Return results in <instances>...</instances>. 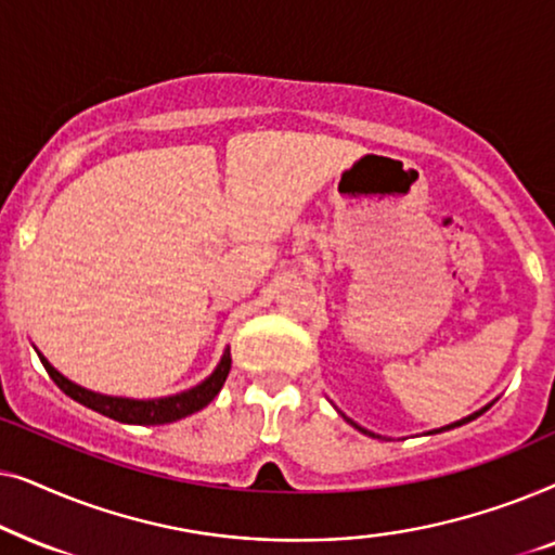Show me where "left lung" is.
I'll list each match as a JSON object with an SVG mask.
<instances>
[{
	"label": "left lung",
	"mask_w": 555,
	"mask_h": 555,
	"mask_svg": "<svg viewBox=\"0 0 555 555\" xmlns=\"http://www.w3.org/2000/svg\"><path fill=\"white\" fill-rule=\"evenodd\" d=\"M482 412H488V406H485V409H482ZM482 412H477V414H473V416H465V420H462V422H454V424H450V427H442V429H437V431H444V429H454V427H462V424L473 422V420H475V416H480ZM346 422H351V420H348V416H346ZM351 424H353V422H351ZM353 427H356V429H361V427H359V424H353ZM361 431H363V435H371V431H366V429H361ZM371 437H376V435H371Z\"/></svg>",
	"instance_id": "left-lung-1"
}]
</instances>
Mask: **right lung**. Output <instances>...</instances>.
<instances>
[{
  "label": "right lung",
  "instance_id": "obj_1",
  "mask_svg": "<svg viewBox=\"0 0 555 555\" xmlns=\"http://www.w3.org/2000/svg\"><path fill=\"white\" fill-rule=\"evenodd\" d=\"M40 361H42L44 371L50 374L52 382H55L60 389L67 393V397L78 401V404L93 409V412L103 414V416H111V420H116V422L146 424V427H149V424H169V422L184 420V416L199 412V409L207 406L209 401L217 397L219 389H222L227 374H230V366H232L230 351H224L222 361H219V366L215 369V374H211L207 382L194 386V389H189L184 393H177V397L139 401V399L103 397V393L82 389V386L67 382V378L60 374V371L52 369L44 356H40Z\"/></svg>",
  "mask_w": 555,
  "mask_h": 555
}]
</instances>
